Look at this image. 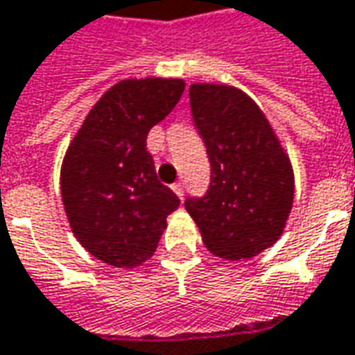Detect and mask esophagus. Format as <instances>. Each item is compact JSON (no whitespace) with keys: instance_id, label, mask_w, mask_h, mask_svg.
Returning <instances> with one entry per match:
<instances>
[{"instance_id":"1","label":"esophagus","mask_w":355,"mask_h":355,"mask_svg":"<svg viewBox=\"0 0 355 355\" xmlns=\"http://www.w3.org/2000/svg\"><path fill=\"white\" fill-rule=\"evenodd\" d=\"M173 192L177 194L180 200H182V196H184V187H182V182H177V184H173Z\"/></svg>"}]
</instances>
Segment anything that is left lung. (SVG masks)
Wrapping results in <instances>:
<instances>
[{"mask_svg": "<svg viewBox=\"0 0 355 355\" xmlns=\"http://www.w3.org/2000/svg\"><path fill=\"white\" fill-rule=\"evenodd\" d=\"M190 108L206 144L211 182L184 208L214 257L252 259L284 233L295 178L288 151L262 108L233 85L192 83Z\"/></svg>", "mask_w": 355, "mask_h": 355, "instance_id": "1", "label": "left lung"}]
</instances>
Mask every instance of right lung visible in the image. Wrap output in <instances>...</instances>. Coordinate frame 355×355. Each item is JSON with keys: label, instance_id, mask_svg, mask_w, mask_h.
Returning <instances> with one entry per match:
<instances>
[{"label": "right lung", "instance_id": "add662e5", "mask_svg": "<svg viewBox=\"0 0 355 355\" xmlns=\"http://www.w3.org/2000/svg\"><path fill=\"white\" fill-rule=\"evenodd\" d=\"M184 79H122L96 101L67 146L62 202L79 245L114 268L153 257L167 216L180 206L147 153L149 130L177 107Z\"/></svg>", "mask_w": 355, "mask_h": 355}]
</instances>
